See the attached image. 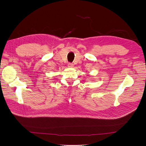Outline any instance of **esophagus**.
I'll use <instances>...</instances> for the list:
<instances>
[{"instance_id": "esophagus-1", "label": "esophagus", "mask_w": 146, "mask_h": 146, "mask_svg": "<svg viewBox=\"0 0 146 146\" xmlns=\"http://www.w3.org/2000/svg\"><path fill=\"white\" fill-rule=\"evenodd\" d=\"M68 67H69V68H72L73 66H74V64L72 63H68Z\"/></svg>"}]
</instances>
